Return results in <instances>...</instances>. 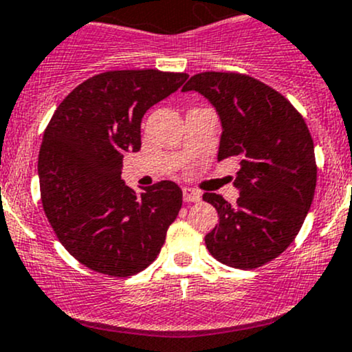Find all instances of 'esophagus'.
<instances>
[{
  "label": "esophagus",
  "instance_id": "obj_1",
  "mask_svg": "<svg viewBox=\"0 0 352 352\" xmlns=\"http://www.w3.org/2000/svg\"><path fill=\"white\" fill-rule=\"evenodd\" d=\"M184 201L199 202L201 201V192L195 190V188H190V187H184Z\"/></svg>",
  "mask_w": 352,
  "mask_h": 352
}]
</instances>
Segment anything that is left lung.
<instances>
[{"instance_id": "left-lung-1", "label": "left lung", "mask_w": 352, "mask_h": 352, "mask_svg": "<svg viewBox=\"0 0 352 352\" xmlns=\"http://www.w3.org/2000/svg\"><path fill=\"white\" fill-rule=\"evenodd\" d=\"M182 91L199 92L216 109L217 160L239 158L236 204L202 195L219 214L207 250L232 268H258L290 246L312 204L317 166L309 128L280 92L243 74L202 72Z\"/></svg>"}]
</instances>
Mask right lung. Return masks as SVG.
Returning a JSON list of instances; mask_svg holds the SVG:
<instances>
[{"label": "right lung", "mask_w": 352, "mask_h": 352, "mask_svg": "<svg viewBox=\"0 0 352 352\" xmlns=\"http://www.w3.org/2000/svg\"><path fill=\"white\" fill-rule=\"evenodd\" d=\"M187 74L111 70L84 80L58 104L38 155L42 204L62 246L87 268L131 276L153 263L179 216L182 190L162 180L136 194L123 158L142 148V118Z\"/></svg>", "instance_id": "add662e5"}]
</instances>
